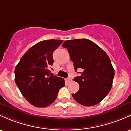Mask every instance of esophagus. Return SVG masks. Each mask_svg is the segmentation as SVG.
<instances>
[{
  "instance_id": "34e87169",
  "label": "esophagus",
  "mask_w": 131,
  "mask_h": 131,
  "mask_svg": "<svg viewBox=\"0 0 131 131\" xmlns=\"http://www.w3.org/2000/svg\"><path fill=\"white\" fill-rule=\"evenodd\" d=\"M71 81V78L69 77V78H67V81L68 82V83H69V82H70Z\"/></svg>"
}]
</instances>
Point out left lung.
<instances>
[{"instance_id":"8db88e82","label":"left lung","mask_w":131,"mask_h":131,"mask_svg":"<svg viewBox=\"0 0 131 131\" xmlns=\"http://www.w3.org/2000/svg\"><path fill=\"white\" fill-rule=\"evenodd\" d=\"M62 47L67 48L74 70L83 69L80 77L74 78L80 90L72 94L80 104L92 106L100 103L110 91L114 70L110 58L95 43L88 39L67 40Z\"/></svg>"}]
</instances>
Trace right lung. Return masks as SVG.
I'll use <instances>...</instances> for the list:
<instances>
[{
	"instance_id": "1",
	"label": "right lung",
	"mask_w": 131,
	"mask_h": 131,
	"mask_svg": "<svg viewBox=\"0 0 131 131\" xmlns=\"http://www.w3.org/2000/svg\"><path fill=\"white\" fill-rule=\"evenodd\" d=\"M63 40H47L31 47L21 57L15 69V81L24 97L33 106L44 107L57 97L64 80L50 76L53 63V53ZM50 74H51V73Z\"/></svg>"
}]
</instances>
